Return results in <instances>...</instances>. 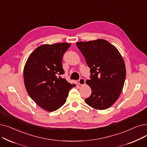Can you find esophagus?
<instances>
[{
    "label": "esophagus",
    "mask_w": 147,
    "mask_h": 147,
    "mask_svg": "<svg viewBox=\"0 0 147 147\" xmlns=\"http://www.w3.org/2000/svg\"><path fill=\"white\" fill-rule=\"evenodd\" d=\"M79 83L81 86L83 85V84H84V83H85V80H84L83 78H80L79 80Z\"/></svg>",
    "instance_id": "esophagus-1"
}]
</instances>
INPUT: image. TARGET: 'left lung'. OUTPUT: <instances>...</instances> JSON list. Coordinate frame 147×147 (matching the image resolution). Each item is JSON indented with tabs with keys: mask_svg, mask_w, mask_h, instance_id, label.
Listing matches in <instances>:
<instances>
[{
	"mask_svg": "<svg viewBox=\"0 0 147 147\" xmlns=\"http://www.w3.org/2000/svg\"><path fill=\"white\" fill-rule=\"evenodd\" d=\"M76 45L90 68L86 83L92 94L85 102L96 110H105L120 96L126 78L124 60L117 49L108 41L97 39L79 42Z\"/></svg>",
	"mask_w": 147,
	"mask_h": 147,
	"instance_id": "1",
	"label": "left lung"
}]
</instances>
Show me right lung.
<instances>
[{
  "instance_id": "right-lung-1",
  "label": "right lung",
  "mask_w": 147,
  "mask_h": 147,
  "mask_svg": "<svg viewBox=\"0 0 147 147\" xmlns=\"http://www.w3.org/2000/svg\"><path fill=\"white\" fill-rule=\"evenodd\" d=\"M70 43L45 44L30 54L24 68V81L30 98L43 110L52 112L66 102L68 92L76 84L60 75L64 74L62 65L64 53Z\"/></svg>"
}]
</instances>
